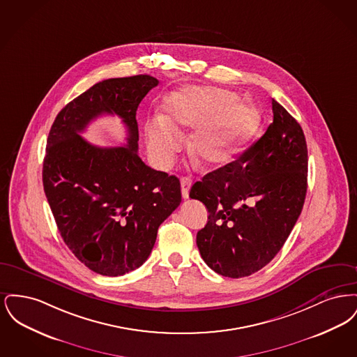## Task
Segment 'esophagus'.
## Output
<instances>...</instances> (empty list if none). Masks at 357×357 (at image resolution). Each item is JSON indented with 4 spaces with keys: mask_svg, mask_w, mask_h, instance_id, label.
I'll list each match as a JSON object with an SVG mask.
<instances>
[{
    "mask_svg": "<svg viewBox=\"0 0 357 357\" xmlns=\"http://www.w3.org/2000/svg\"><path fill=\"white\" fill-rule=\"evenodd\" d=\"M192 181L188 178V176H182L181 178V187H182V197L187 199L188 198V191H190V187H191Z\"/></svg>",
    "mask_w": 357,
    "mask_h": 357,
    "instance_id": "esophagus-1",
    "label": "esophagus"
}]
</instances>
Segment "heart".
I'll return each mask as SVG.
<instances>
[{
    "label": "heart",
    "instance_id": "heart-1",
    "mask_svg": "<svg viewBox=\"0 0 357 357\" xmlns=\"http://www.w3.org/2000/svg\"><path fill=\"white\" fill-rule=\"evenodd\" d=\"M162 111V118L144 124L147 149L159 169L169 167L181 150L183 130L192 128L187 137L190 156L204 167H217L237 155L259 124L252 102L214 86L182 88L165 100Z\"/></svg>",
    "mask_w": 357,
    "mask_h": 357
}]
</instances>
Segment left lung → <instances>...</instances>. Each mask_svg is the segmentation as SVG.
<instances>
[{"mask_svg": "<svg viewBox=\"0 0 357 357\" xmlns=\"http://www.w3.org/2000/svg\"><path fill=\"white\" fill-rule=\"evenodd\" d=\"M273 123L237 160L206 174L190 190L208 211L197 234L208 268L241 278L266 266L298 220L307 188L301 126L272 100Z\"/></svg>", "mask_w": 357, "mask_h": 357, "instance_id": "left-lung-1", "label": "left lung"}]
</instances>
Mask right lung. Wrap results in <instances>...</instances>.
Segmentation results:
<instances>
[{
    "label": "right lung",
    "instance_id": "1",
    "mask_svg": "<svg viewBox=\"0 0 357 357\" xmlns=\"http://www.w3.org/2000/svg\"><path fill=\"white\" fill-rule=\"evenodd\" d=\"M158 83L150 75L102 80L68 102L50 131L43 185L54 221L69 250L102 275L142 266L182 201L179 179L137 155L136 109ZM102 113L125 123L124 148H96L79 136Z\"/></svg>",
    "mask_w": 357,
    "mask_h": 357
}]
</instances>
